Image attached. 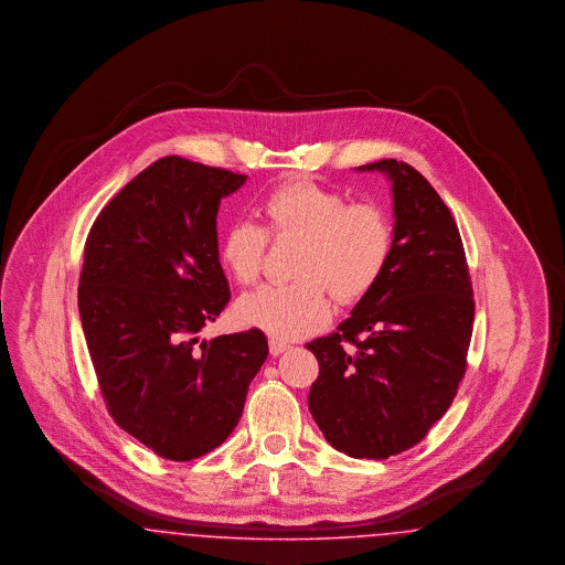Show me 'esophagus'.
<instances>
[{"mask_svg": "<svg viewBox=\"0 0 565 565\" xmlns=\"http://www.w3.org/2000/svg\"><path fill=\"white\" fill-rule=\"evenodd\" d=\"M290 350V345L288 343H284V341H279V339H270L269 341V351L270 355H279V353H284V351Z\"/></svg>", "mask_w": 565, "mask_h": 565, "instance_id": "esophagus-1", "label": "esophagus"}]
</instances>
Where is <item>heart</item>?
Returning a JSON list of instances; mask_svg holds the SVG:
<instances>
[{
	"label": "heart",
	"mask_w": 565,
	"mask_h": 565,
	"mask_svg": "<svg viewBox=\"0 0 565 565\" xmlns=\"http://www.w3.org/2000/svg\"><path fill=\"white\" fill-rule=\"evenodd\" d=\"M260 214L265 226L239 220L224 231L220 263L239 286H252L260 277L267 237L298 243L295 281L263 286L237 305L243 323L273 339L292 341L322 328L332 313L324 290L343 305L355 302L375 288L392 258L387 214L375 203H350L318 182L292 180L270 190Z\"/></svg>",
	"instance_id": "obj_1"
}]
</instances>
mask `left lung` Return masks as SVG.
<instances>
[{
  "label": "left lung",
  "instance_id": "1",
  "mask_svg": "<svg viewBox=\"0 0 565 565\" xmlns=\"http://www.w3.org/2000/svg\"><path fill=\"white\" fill-rule=\"evenodd\" d=\"M358 171L392 182V258L337 332L307 343L320 362L309 411L337 451L387 459L424 440L454 403L475 298L456 220L430 182L394 159Z\"/></svg>",
  "mask_w": 565,
  "mask_h": 565
}]
</instances>
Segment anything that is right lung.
Returning <instances> with one entry per match:
<instances>
[{
	"label": "right lung",
	"mask_w": 565,
	"mask_h": 565,
	"mask_svg": "<svg viewBox=\"0 0 565 565\" xmlns=\"http://www.w3.org/2000/svg\"><path fill=\"white\" fill-rule=\"evenodd\" d=\"M245 180L164 157L109 201L86 237L78 309L104 401L164 459L220 447L269 355L258 328L199 339L231 298L215 215Z\"/></svg>",
	"instance_id": "add662e5"
}]
</instances>
